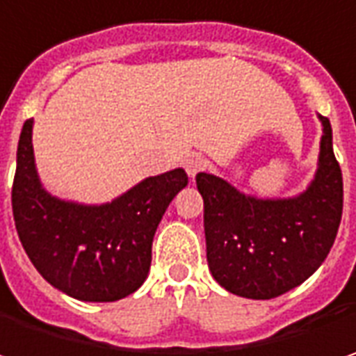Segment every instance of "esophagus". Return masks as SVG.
<instances>
[{"instance_id":"34e87169","label":"esophagus","mask_w":356,"mask_h":356,"mask_svg":"<svg viewBox=\"0 0 356 356\" xmlns=\"http://www.w3.org/2000/svg\"><path fill=\"white\" fill-rule=\"evenodd\" d=\"M207 167V159L203 157V155H189L187 159H185V171H187V175L189 177H195L197 173H201L203 169Z\"/></svg>"}]
</instances>
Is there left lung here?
I'll return each mask as SVG.
<instances>
[{"instance_id": "obj_1", "label": "left lung", "mask_w": 356, "mask_h": 356, "mask_svg": "<svg viewBox=\"0 0 356 356\" xmlns=\"http://www.w3.org/2000/svg\"><path fill=\"white\" fill-rule=\"evenodd\" d=\"M323 123L315 179L297 197L257 199L229 181L199 173L211 275L245 299H275L305 283L331 251L343 215V173Z\"/></svg>"}]
</instances>
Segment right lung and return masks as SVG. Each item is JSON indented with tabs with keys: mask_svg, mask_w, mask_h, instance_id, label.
Here are the masks:
<instances>
[{
	"mask_svg": "<svg viewBox=\"0 0 356 356\" xmlns=\"http://www.w3.org/2000/svg\"><path fill=\"white\" fill-rule=\"evenodd\" d=\"M33 119L19 135L11 207L19 241L39 275L77 301L111 302L147 279L151 245L165 209L189 183L183 169L143 179L103 205L57 199L35 169Z\"/></svg>",
	"mask_w": 356,
	"mask_h": 356,
	"instance_id": "right-lung-1",
	"label": "right lung"
}]
</instances>
